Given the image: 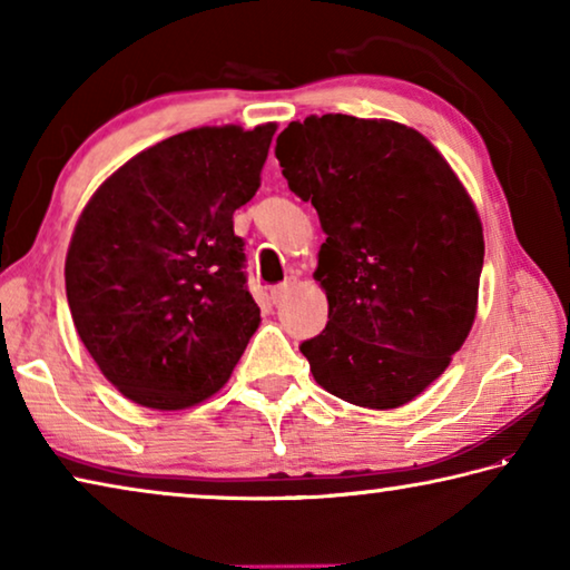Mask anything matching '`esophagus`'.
Instances as JSON below:
<instances>
[{"mask_svg": "<svg viewBox=\"0 0 570 570\" xmlns=\"http://www.w3.org/2000/svg\"><path fill=\"white\" fill-rule=\"evenodd\" d=\"M292 288H294V282H292V278H288V282H284V284H276V286H272V288H268V292H272V302H274V304H278V302H282V298L288 294V292H292Z\"/></svg>", "mask_w": 570, "mask_h": 570, "instance_id": "34e87169", "label": "esophagus"}]
</instances>
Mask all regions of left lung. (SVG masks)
<instances>
[{
    "label": "left lung",
    "instance_id": "8db88e82",
    "mask_svg": "<svg viewBox=\"0 0 570 570\" xmlns=\"http://www.w3.org/2000/svg\"><path fill=\"white\" fill-rule=\"evenodd\" d=\"M284 178L326 240L314 278L330 322L302 354L344 402L392 410L450 364L475 322L485 240L448 160L407 125L322 115L276 138Z\"/></svg>",
    "mask_w": 570,
    "mask_h": 570
}]
</instances>
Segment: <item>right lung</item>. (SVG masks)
<instances>
[{
    "mask_svg": "<svg viewBox=\"0 0 570 570\" xmlns=\"http://www.w3.org/2000/svg\"><path fill=\"white\" fill-rule=\"evenodd\" d=\"M274 122L173 135L85 206L65 262L75 330L125 397L186 410L228 382L262 322L236 208L262 186Z\"/></svg>",
    "mask_w": 570,
    "mask_h": 570,
    "instance_id": "obj_1",
    "label": "right lung"
}]
</instances>
